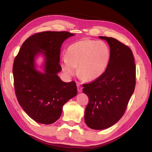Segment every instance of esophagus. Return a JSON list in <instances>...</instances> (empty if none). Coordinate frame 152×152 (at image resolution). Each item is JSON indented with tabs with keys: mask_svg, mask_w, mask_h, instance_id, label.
Segmentation results:
<instances>
[{
	"mask_svg": "<svg viewBox=\"0 0 152 152\" xmlns=\"http://www.w3.org/2000/svg\"><path fill=\"white\" fill-rule=\"evenodd\" d=\"M82 86H80V85H79V84H77V91H78V92H79V93H81V92L82 91Z\"/></svg>",
	"mask_w": 152,
	"mask_h": 152,
	"instance_id": "obj_1",
	"label": "esophagus"
}]
</instances>
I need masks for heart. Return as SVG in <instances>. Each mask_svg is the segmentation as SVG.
<instances>
[{"mask_svg":"<svg viewBox=\"0 0 152 152\" xmlns=\"http://www.w3.org/2000/svg\"><path fill=\"white\" fill-rule=\"evenodd\" d=\"M110 58L107 44L102 40H82L72 44L61 59L63 71L68 77L78 75L85 80H94L102 76Z\"/></svg>","mask_w":152,"mask_h":152,"instance_id":"heart-1","label":"heart"}]
</instances>
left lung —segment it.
<instances>
[{
	"label": "left lung",
	"mask_w": 152,
	"mask_h": 152,
	"mask_svg": "<svg viewBox=\"0 0 152 152\" xmlns=\"http://www.w3.org/2000/svg\"><path fill=\"white\" fill-rule=\"evenodd\" d=\"M99 38L109 45L110 61L102 76L83 85V93L89 98L84 114L86 125L103 130L117 123L125 112L135 88L136 66L129 48L112 37Z\"/></svg>",
	"instance_id": "1"
}]
</instances>
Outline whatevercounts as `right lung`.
I'll list each match as a JSON object with an SVG mask.
<instances>
[{"mask_svg": "<svg viewBox=\"0 0 152 152\" xmlns=\"http://www.w3.org/2000/svg\"><path fill=\"white\" fill-rule=\"evenodd\" d=\"M75 34L68 31H43L22 44L13 64L15 93L22 108L35 122L50 124L60 117L63 105L77 94L75 82H64L58 76L61 47ZM44 62L38 69L36 59Z\"/></svg>", "mask_w": 152, "mask_h": 152, "instance_id": "add662e5", "label": "right lung"}]
</instances>
